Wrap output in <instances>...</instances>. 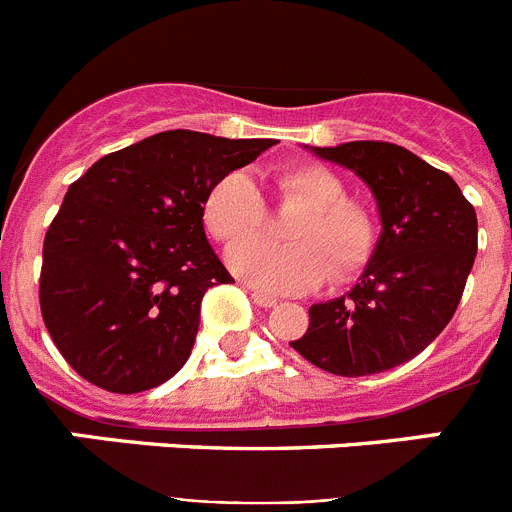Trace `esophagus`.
<instances>
[{"label":"esophagus","instance_id":"obj_1","mask_svg":"<svg viewBox=\"0 0 512 512\" xmlns=\"http://www.w3.org/2000/svg\"><path fill=\"white\" fill-rule=\"evenodd\" d=\"M251 300L256 302L259 307H274L277 305V297H269L264 292H251Z\"/></svg>","mask_w":512,"mask_h":512}]
</instances>
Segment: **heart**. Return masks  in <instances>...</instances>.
Here are the masks:
<instances>
[{"instance_id": "b5f03b06", "label": "heart", "mask_w": 512, "mask_h": 512, "mask_svg": "<svg viewBox=\"0 0 512 512\" xmlns=\"http://www.w3.org/2000/svg\"><path fill=\"white\" fill-rule=\"evenodd\" d=\"M282 197L302 205L284 225L289 243L253 241L228 251V266L256 289L295 295L354 274L374 251V223L356 202L343 200L346 187L333 171L318 164H295L274 174ZM264 202L243 171L220 176L205 194L202 223L220 243H235L259 228Z\"/></svg>"}]
</instances>
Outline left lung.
Wrapping results in <instances>:
<instances>
[{
    "instance_id": "left-lung-1",
    "label": "left lung",
    "mask_w": 512,
    "mask_h": 512,
    "mask_svg": "<svg viewBox=\"0 0 512 512\" xmlns=\"http://www.w3.org/2000/svg\"><path fill=\"white\" fill-rule=\"evenodd\" d=\"M305 148L372 189L382 230L359 282L312 305L305 336L289 346L338 377L395 369L454 318L477 256V212L446 171L395 143Z\"/></svg>"
}]
</instances>
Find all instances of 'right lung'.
I'll return each instance as SVG.
<instances>
[{"mask_svg": "<svg viewBox=\"0 0 512 512\" xmlns=\"http://www.w3.org/2000/svg\"><path fill=\"white\" fill-rule=\"evenodd\" d=\"M274 143L166 130L107 153L71 184L45 233L40 310L87 382L133 395L187 364L202 297L233 282L207 243L205 194Z\"/></svg>", "mask_w": 512, "mask_h": 512, "instance_id": "1", "label": "right lung"}]
</instances>
